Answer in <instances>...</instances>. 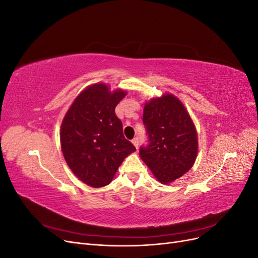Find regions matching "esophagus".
I'll return each instance as SVG.
<instances>
[{
	"instance_id": "obj_1",
	"label": "esophagus",
	"mask_w": 258,
	"mask_h": 258,
	"mask_svg": "<svg viewBox=\"0 0 258 258\" xmlns=\"http://www.w3.org/2000/svg\"><path fill=\"white\" fill-rule=\"evenodd\" d=\"M132 144H134L137 148H138V146H139V138L138 137H135L134 139H132Z\"/></svg>"
}]
</instances>
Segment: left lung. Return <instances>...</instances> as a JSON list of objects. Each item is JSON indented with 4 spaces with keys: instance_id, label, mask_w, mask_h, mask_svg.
Wrapping results in <instances>:
<instances>
[{
    "instance_id": "left-lung-1",
    "label": "left lung",
    "mask_w": 258,
    "mask_h": 258,
    "mask_svg": "<svg viewBox=\"0 0 258 258\" xmlns=\"http://www.w3.org/2000/svg\"><path fill=\"white\" fill-rule=\"evenodd\" d=\"M146 146L140 157L162 184H169L188 171L197 157L198 139L195 124L181 101L162 96L144 106Z\"/></svg>"
}]
</instances>
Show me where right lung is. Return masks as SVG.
I'll list each match as a JSON object with an SVG mask.
<instances>
[{
    "instance_id": "add662e5",
    "label": "right lung",
    "mask_w": 258,
    "mask_h": 258,
    "mask_svg": "<svg viewBox=\"0 0 258 258\" xmlns=\"http://www.w3.org/2000/svg\"><path fill=\"white\" fill-rule=\"evenodd\" d=\"M126 96L111 92L105 84L83 90L61 124L60 142L68 166L82 182L92 187L110 184L117 169L135 145L122 134L115 107Z\"/></svg>"
}]
</instances>
